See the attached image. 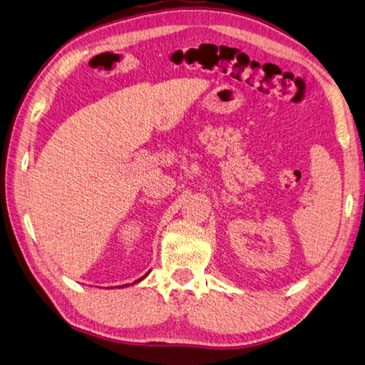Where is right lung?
Here are the masks:
<instances>
[{
    "instance_id": "add662e5",
    "label": "right lung",
    "mask_w": 365,
    "mask_h": 365,
    "mask_svg": "<svg viewBox=\"0 0 365 365\" xmlns=\"http://www.w3.org/2000/svg\"><path fill=\"white\" fill-rule=\"evenodd\" d=\"M139 281H141V279H138V281H136V282H139Z\"/></svg>"
}]
</instances>
